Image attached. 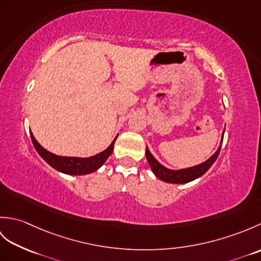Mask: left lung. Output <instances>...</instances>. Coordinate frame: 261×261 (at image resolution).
<instances>
[{"instance_id": "8db88e82", "label": "left lung", "mask_w": 261, "mask_h": 261, "mask_svg": "<svg viewBox=\"0 0 261 261\" xmlns=\"http://www.w3.org/2000/svg\"><path fill=\"white\" fill-rule=\"evenodd\" d=\"M222 141L223 140H221V143H222ZM220 150H221V146L218 148V150L215 151V153L212 154V156L206 160V162L196 166H193V167H190V168H184V169H178V170L166 168L165 166H163L156 158L152 156L151 152L149 151L148 147L146 148V157L149 163V166H150V168L152 170V173L156 175L159 179H162L166 182H171V184H185V182H190L206 173L211 166L215 163L216 158L219 157Z\"/></svg>"}]
</instances>
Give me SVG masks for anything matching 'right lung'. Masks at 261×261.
<instances>
[{
  "label": "right lung",
  "mask_w": 261,
  "mask_h": 261,
  "mask_svg": "<svg viewBox=\"0 0 261 261\" xmlns=\"http://www.w3.org/2000/svg\"><path fill=\"white\" fill-rule=\"evenodd\" d=\"M30 136L33 146H35L37 152L40 154L41 158L45 160L47 164L50 165L53 168L60 171V173L67 175H87L97 170L105 162H107V159L111 156V153L113 152L114 142L116 140V138H118V136H116L112 143H111L104 151L88 158H80L57 156V154L46 150V149L36 140V138L33 137L32 132H30Z\"/></svg>",
  "instance_id": "obj_1"
}]
</instances>
